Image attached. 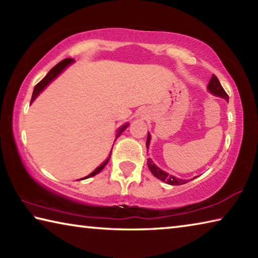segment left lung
I'll return each instance as SVG.
<instances>
[{"label":"left lung","instance_id":"obj_1","mask_svg":"<svg viewBox=\"0 0 258 258\" xmlns=\"http://www.w3.org/2000/svg\"><path fill=\"white\" fill-rule=\"evenodd\" d=\"M208 90H209V92H212L214 95H217V97H221V98L225 99L226 101H229V95L226 94L224 89L221 85L220 81H218V78L215 75H213L211 81H209ZM149 142H150V134L148 133L147 143H146L147 148L149 147ZM147 164H148V167H149V169H150V172L154 174L157 178H159L160 181L168 183V184H171V185H181V184H184V183L187 182V180H181V178H177L173 175H169V174H167L166 172L161 171L160 168L157 167V166L152 163V160L150 158L147 159Z\"/></svg>","mask_w":258,"mask_h":258}]
</instances>
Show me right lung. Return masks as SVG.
Returning <instances> with one entry per match:
<instances>
[{
  "label": "right lung",
  "mask_w": 258,
  "mask_h": 258,
  "mask_svg": "<svg viewBox=\"0 0 258 258\" xmlns=\"http://www.w3.org/2000/svg\"><path fill=\"white\" fill-rule=\"evenodd\" d=\"M71 62H73V59L72 58H67V59H64V60H62V61H60V62L58 63V64H55V66L51 69V71L46 74V76L43 78V80L40 82V83H37L36 85H35V87H34V91H33V95H32V100H30V102H33L34 100H35V98L37 97L38 94H40L43 90H44V87L49 84V83L51 82V81H53L54 78L59 75V74L63 71L64 68H66L69 63ZM127 127V125H124L123 127H121L120 130H119V132H118V134H117V137H119L120 135V133L123 132V131ZM109 159H110V157H109V158L104 161V163L102 164V165H100L99 167L97 168V169H94V172H92L90 174V175H87L86 177H84V178H87V177H90V176H93V175H95V174H98V173H100L102 171V169L104 168V166H106L107 164H108V161H109ZM83 180V178H82Z\"/></svg>",
  "instance_id": "add662e5"
}]
</instances>
